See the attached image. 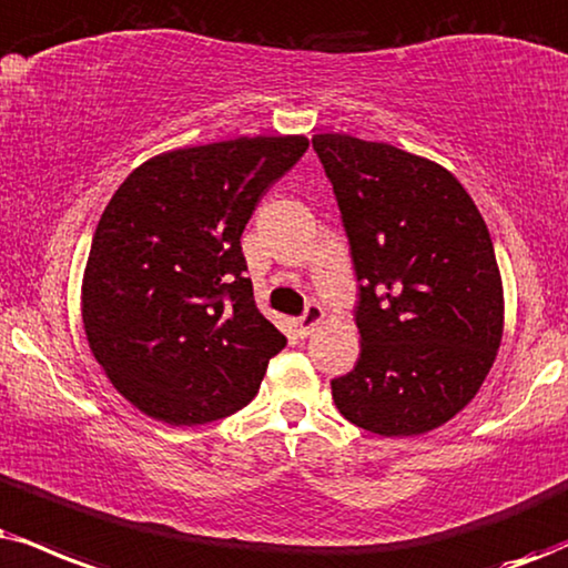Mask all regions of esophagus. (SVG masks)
<instances>
[{"label":"esophagus","mask_w":568,"mask_h":568,"mask_svg":"<svg viewBox=\"0 0 568 568\" xmlns=\"http://www.w3.org/2000/svg\"><path fill=\"white\" fill-rule=\"evenodd\" d=\"M324 307H321L318 303H311L305 307V313L303 316L297 318V332H300V337H307V334H313L316 332V326L321 324V321H324Z\"/></svg>","instance_id":"obj_1"}]
</instances>
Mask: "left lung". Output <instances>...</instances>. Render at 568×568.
<instances>
[{
  "label": "left lung",
  "instance_id": "left-lung-1",
  "mask_svg": "<svg viewBox=\"0 0 568 568\" xmlns=\"http://www.w3.org/2000/svg\"><path fill=\"white\" fill-rule=\"evenodd\" d=\"M355 276L361 358L332 379L342 416L382 437L464 410L503 337V282L487 223L460 181L384 142L316 134Z\"/></svg>",
  "mask_w": 568,
  "mask_h": 568
}]
</instances>
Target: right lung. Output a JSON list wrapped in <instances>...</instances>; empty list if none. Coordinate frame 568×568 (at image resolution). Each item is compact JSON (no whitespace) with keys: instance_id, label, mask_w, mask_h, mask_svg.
I'll return each mask as SVG.
<instances>
[{"instance_id":"obj_1","label":"right lung","mask_w":568,"mask_h":568,"mask_svg":"<svg viewBox=\"0 0 568 568\" xmlns=\"http://www.w3.org/2000/svg\"><path fill=\"white\" fill-rule=\"evenodd\" d=\"M305 136H240L163 152L104 207L81 286L89 347L158 422H219L257 395L286 337L257 311L242 231Z\"/></svg>"}]
</instances>
